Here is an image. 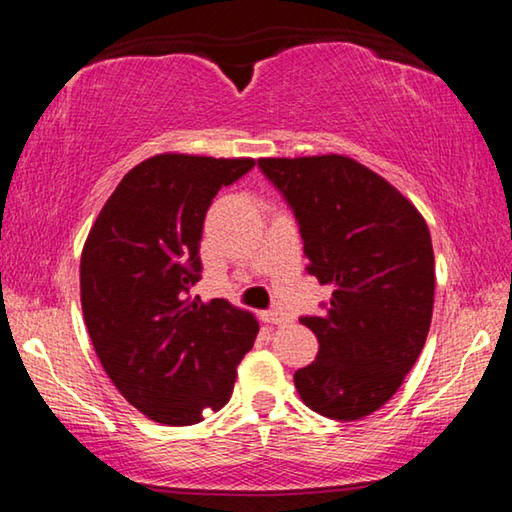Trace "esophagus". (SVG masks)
Here are the masks:
<instances>
[{
    "instance_id": "obj_1",
    "label": "esophagus",
    "mask_w": 512,
    "mask_h": 512,
    "mask_svg": "<svg viewBox=\"0 0 512 512\" xmlns=\"http://www.w3.org/2000/svg\"><path fill=\"white\" fill-rule=\"evenodd\" d=\"M264 320L273 325H291L293 323V318L289 314H284V311H266Z\"/></svg>"
}]
</instances>
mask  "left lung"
<instances>
[{"mask_svg": "<svg viewBox=\"0 0 512 512\" xmlns=\"http://www.w3.org/2000/svg\"><path fill=\"white\" fill-rule=\"evenodd\" d=\"M257 167L296 216L307 273L332 287L323 316H302L318 357L293 381L311 411L359 420L402 386L427 341L433 248L420 212L343 155L262 158Z\"/></svg>", "mask_w": 512, "mask_h": 512, "instance_id": "8db88e82", "label": "left lung"}]
</instances>
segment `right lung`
I'll return each mask as SVG.
<instances>
[{"mask_svg": "<svg viewBox=\"0 0 512 512\" xmlns=\"http://www.w3.org/2000/svg\"><path fill=\"white\" fill-rule=\"evenodd\" d=\"M253 160L164 153L121 178L81 255V305L103 370L151 420L187 427L219 411L259 332L228 300L192 298L203 221Z\"/></svg>", "mask_w": 512, "mask_h": 512, "instance_id": "1", "label": "right lung"}]
</instances>
